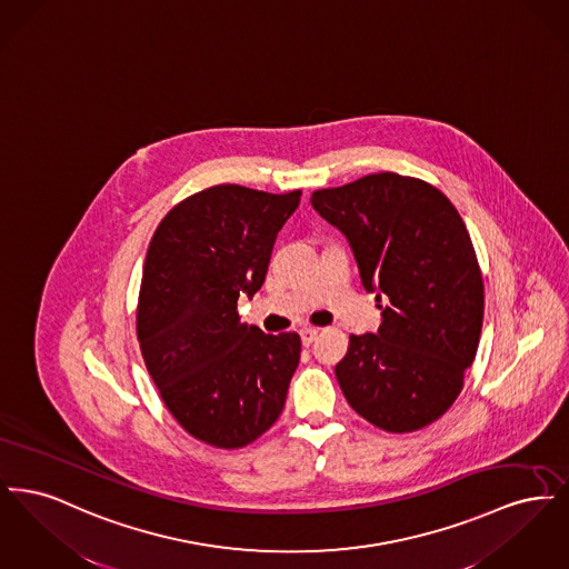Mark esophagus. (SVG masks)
<instances>
[{"instance_id":"1","label":"esophagus","mask_w":569,"mask_h":569,"mask_svg":"<svg viewBox=\"0 0 569 569\" xmlns=\"http://www.w3.org/2000/svg\"><path fill=\"white\" fill-rule=\"evenodd\" d=\"M318 335H320V328H302L300 330V339H302V346H311L316 339H318Z\"/></svg>"}]
</instances>
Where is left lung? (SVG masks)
<instances>
[{"mask_svg":"<svg viewBox=\"0 0 569 569\" xmlns=\"http://www.w3.org/2000/svg\"><path fill=\"white\" fill-rule=\"evenodd\" d=\"M311 204L348 237L362 286L388 298L378 335H350L335 367L348 403L386 433L429 427L457 401L482 332L485 281L462 217L397 172L313 191Z\"/></svg>","mask_w":569,"mask_h":569,"instance_id":"1","label":"left lung"}]
</instances>
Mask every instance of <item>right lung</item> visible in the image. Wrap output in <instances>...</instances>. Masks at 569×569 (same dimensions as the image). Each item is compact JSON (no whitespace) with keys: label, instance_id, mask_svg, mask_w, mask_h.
Here are the masks:
<instances>
[{"label":"right lung","instance_id":"right-lung-1","mask_svg":"<svg viewBox=\"0 0 569 569\" xmlns=\"http://www.w3.org/2000/svg\"><path fill=\"white\" fill-rule=\"evenodd\" d=\"M298 202L300 190L213 186L174 204L147 249L140 352L172 418L213 448L256 441L286 406L300 337L241 325L237 302L264 283L277 232Z\"/></svg>","mask_w":569,"mask_h":569}]
</instances>
